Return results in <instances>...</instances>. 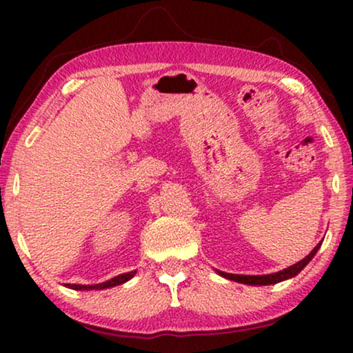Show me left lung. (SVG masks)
I'll use <instances>...</instances> for the list:
<instances>
[{
    "mask_svg": "<svg viewBox=\"0 0 353 353\" xmlns=\"http://www.w3.org/2000/svg\"><path fill=\"white\" fill-rule=\"evenodd\" d=\"M321 243H323V241H321ZM321 243H318L316 248L313 249L312 252L308 254L305 259H302L301 262L294 263V265H291V267L284 268V270H281V272H278V273L257 274V276H252V274H231V273L219 272V270H216V273H219L220 276L226 278V279H231V281L243 283V284H252V286H268V284H276L279 281H284V279L294 278L297 273H301V270H303V267H305V265L313 259V255L316 254V250L320 249Z\"/></svg>",
    "mask_w": 353,
    "mask_h": 353,
    "instance_id": "1",
    "label": "left lung"
}]
</instances>
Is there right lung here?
Returning <instances> with one entry per match:
<instances>
[{
    "mask_svg": "<svg viewBox=\"0 0 353 353\" xmlns=\"http://www.w3.org/2000/svg\"><path fill=\"white\" fill-rule=\"evenodd\" d=\"M134 273H137V270H134V272L119 274V276L109 279V281H105V283H99V284H65V286L70 288V289H75V291H91V289H96V291H99V289L114 288V286H119V284L127 283L128 279H132L134 276Z\"/></svg>",
    "mask_w": 353,
    "mask_h": 353,
    "instance_id": "1",
    "label": "right lung"
}]
</instances>
